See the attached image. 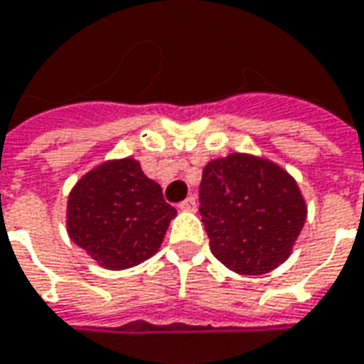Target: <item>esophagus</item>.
<instances>
[{
    "instance_id": "34e87169",
    "label": "esophagus",
    "mask_w": 364,
    "mask_h": 364,
    "mask_svg": "<svg viewBox=\"0 0 364 364\" xmlns=\"http://www.w3.org/2000/svg\"><path fill=\"white\" fill-rule=\"evenodd\" d=\"M179 209H181V211H195V209H197V201H195V197H187V199L179 205Z\"/></svg>"
}]
</instances>
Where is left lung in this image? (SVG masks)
Instances as JSON below:
<instances>
[{"mask_svg":"<svg viewBox=\"0 0 364 364\" xmlns=\"http://www.w3.org/2000/svg\"><path fill=\"white\" fill-rule=\"evenodd\" d=\"M199 203L211 253L241 275H263L285 263L306 219L295 179L243 153L207 163Z\"/></svg>","mask_w":364,"mask_h":364,"instance_id":"left-lung-1","label":"left lung"}]
</instances>
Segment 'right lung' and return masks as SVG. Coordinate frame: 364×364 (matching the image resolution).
I'll return each instance as SVG.
<instances>
[{"mask_svg":"<svg viewBox=\"0 0 364 364\" xmlns=\"http://www.w3.org/2000/svg\"><path fill=\"white\" fill-rule=\"evenodd\" d=\"M175 207L135 159L107 161L81 177L68 201V231L99 265L119 271L159 251Z\"/></svg>","mask_w":364,"mask_h":364,"instance_id":"right-lung-1","label":"right lung"}]
</instances>
